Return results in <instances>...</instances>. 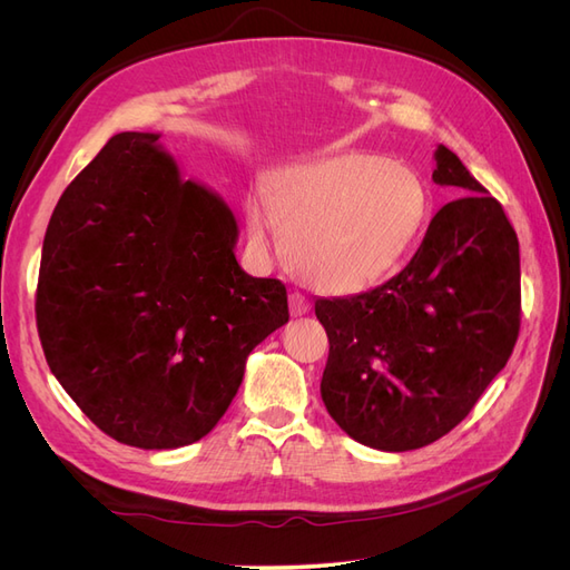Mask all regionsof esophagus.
I'll list each match as a JSON object with an SVG mask.
<instances>
[{
  "instance_id": "obj_1",
  "label": "esophagus",
  "mask_w": 570,
  "mask_h": 570,
  "mask_svg": "<svg viewBox=\"0 0 570 570\" xmlns=\"http://www.w3.org/2000/svg\"><path fill=\"white\" fill-rule=\"evenodd\" d=\"M308 308H312V299H308L306 295H302V292H292V295H289V312H292V316H304Z\"/></svg>"
}]
</instances>
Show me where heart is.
<instances>
[{
	"mask_svg": "<svg viewBox=\"0 0 570 570\" xmlns=\"http://www.w3.org/2000/svg\"><path fill=\"white\" fill-rule=\"evenodd\" d=\"M292 262L308 281L364 289L402 262L428 218V193L413 170L375 154H340L285 170L268 189ZM249 239L273 245V220L247 209Z\"/></svg>",
	"mask_w": 570,
	"mask_h": 570,
	"instance_id": "obj_1",
	"label": "heart"
}]
</instances>
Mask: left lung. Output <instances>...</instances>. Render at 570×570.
Wrapping results in <instances>:
<instances>
[{
    "mask_svg": "<svg viewBox=\"0 0 570 570\" xmlns=\"http://www.w3.org/2000/svg\"><path fill=\"white\" fill-rule=\"evenodd\" d=\"M435 159L433 180L465 195L430 220L411 262L361 295L316 299L331 342L323 404L350 438L383 452L456 428L521 331L519 237L452 149Z\"/></svg>",
    "mask_w": 570,
    "mask_h": 570,
    "instance_id": "8db88e82",
    "label": "left lung"
}]
</instances>
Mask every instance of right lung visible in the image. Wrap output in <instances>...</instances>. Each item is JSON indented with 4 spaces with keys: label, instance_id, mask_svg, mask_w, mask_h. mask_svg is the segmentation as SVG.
<instances>
[{
    "label": "right lung",
    "instance_id": "right-lung-1",
    "mask_svg": "<svg viewBox=\"0 0 570 570\" xmlns=\"http://www.w3.org/2000/svg\"><path fill=\"white\" fill-rule=\"evenodd\" d=\"M157 140L114 135L63 189L36 321L51 373L101 433L176 450L220 421L249 352L289 312L278 278L235 262L228 206L180 180Z\"/></svg>",
    "mask_w": 570,
    "mask_h": 570
}]
</instances>
